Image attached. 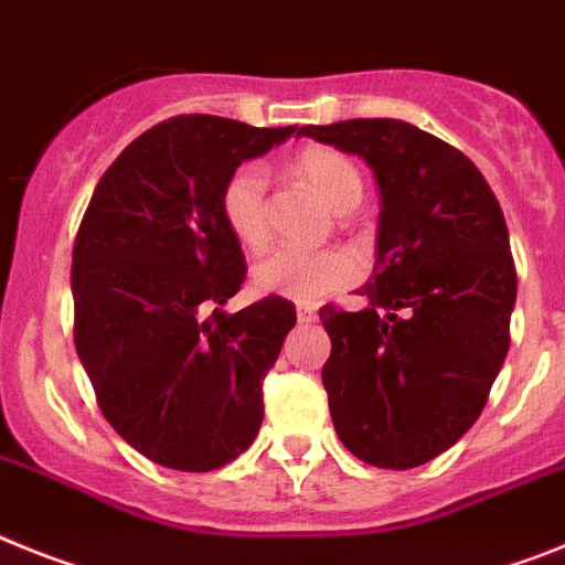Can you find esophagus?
Listing matches in <instances>:
<instances>
[{"mask_svg": "<svg viewBox=\"0 0 565 565\" xmlns=\"http://www.w3.org/2000/svg\"><path fill=\"white\" fill-rule=\"evenodd\" d=\"M296 312H298V321H301V324H310V321L319 319V310H316L312 305H298Z\"/></svg>", "mask_w": 565, "mask_h": 565, "instance_id": "34e87169", "label": "esophagus"}]
</instances>
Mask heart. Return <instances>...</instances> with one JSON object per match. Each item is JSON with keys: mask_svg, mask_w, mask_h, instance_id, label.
Masks as SVG:
<instances>
[{"mask_svg": "<svg viewBox=\"0 0 565 565\" xmlns=\"http://www.w3.org/2000/svg\"><path fill=\"white\" fill-rule=\"evenodd\" d=\"M292 172L335 212L353 210L362 201V174L348 154L330 146L298 151ZM221 215L230 232L246 249H260L269 238L267 174L258 163H244L226 178L221 189ZM359 278V260L344 249H275L253 269L255 290L264 296L292 298L298 305H316L330 292Z\"/></svg>", "mask_w": 565, "mask_h": 565, "instance_id": "obj_1", "label": "heart"}]
</instances>
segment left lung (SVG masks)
<instances>
[{
    "label": "left lung",
    "mask_w": 565,
    "mask_h": 565,
    "mask_svg": "<svg viewBox=\"0 0 565 565\" xmlns=\"http://www.w3.org/2000/svg\"><path fill=\"white\" fill-rule=\"evenodd\" d=\"M359 154L379 183L367 307H321L335 434L367 466L405 471L448 451L488 402L516 298L509 230L480 169L405 120L301 126Z\"/></svg>",
    "instance_id": "8db88e82"
}]
</instances>
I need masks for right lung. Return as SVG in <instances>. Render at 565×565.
Returning <instances> with one entry per match:
<instances>
[{"label": "right lung", "mask_w": 565, "mask_h": 565, "mask_svg": "<svg viewBox=\"0 0 565 565\" xmlns=\"http://www.w3.org/2000/svg\"><path fill=\"white\" fill-rule=\"evenodd\" d=\"M296 135L183 114L108 166L74 241V344L111 428L158 466L215 471L264 419V376L296 327L281 296L226 312L246 278L221 189Z\"/></svg>", "instance_id": "right-lung-1"}]
</instances>
